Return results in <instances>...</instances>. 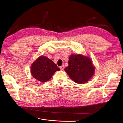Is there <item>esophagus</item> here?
Wrapping results in <instances>:
<instances>
[{"instance_id":"obj_1","label":"esophagus","mask_w":123,"mask_h":123,"mask_svg":"<svg viewBox=\"0 0 123 123\" xmlns=\"http://www.w3.org/2000/svg\"><path fill=\"white\" fill-rule=\"evenodd\" d=\"M60 68L61 70H64V68H65L64 65H63V66H61L60 67Z\"/></svg>"}]
</instances>
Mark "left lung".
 Segmentation results:
<instances>
[{"label": "left lung", "instance_id": "obj_1", "mask_svg": "<svg viewBox=\"0 0 123 123\" xmlns=\"http://www.w3.org/2000/svg\"><path fill=\"white\" fill-rule=\"evenodd\" d=\"M69 66L64 70L74 82L83 84L91 79L95 67L91 59L81 54H72L69 58Z\"/></svg>", "mask_w": 123, "mask_h": 123}]
</instances>
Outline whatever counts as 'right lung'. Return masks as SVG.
<instances>
[{
	"instance_id": "add662e5",
	"label": "right lung",
	"mask_w": 123,
	"mask_h": 123,
	"mask_svg": "<svg viewBox=\"0 0 123 123\" xmlns=\"http://www.w3.org/2000/svg\"><path fill=\"white\" fill-rule=\"evenodd\" d=\"M59 70L60 69L51 60L44 56H39L31 67L32 76L42 83L50 80L55 72Z\"/></svg>"
}]
</instances>
